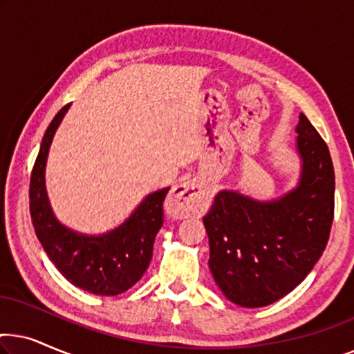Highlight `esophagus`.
Instances as JSON below:
<instances>
[{
	"instance_id": "1",
	"label": "esophagus",
	"mask_w": 354,
	"mask_h": 354,
	"mask_svg": "<svg viewBox=\"0 0 354 354\" xmlns=\"http://www.w3.org/2000/svg\"><path fill=\"white\" fill-rule=\"evenodd\" d=\"M207 201L206 188L196 180H183L172 188L167 198V209L172 216L185 217L196 214Z\"/></svg>"
}]
</instances>
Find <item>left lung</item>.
<instances>
[{
  "label": "left lung",
  "mask_w": 354,
  "mask_h": 354,
  "mask_svg": "<svg viewBox=\"0 0 354 354\" xmlns=\"http://www.w3.org/2000/svg\"><path fill=\"white\" fill-rule=\"evenodd\" d=\"M298 187L272 201L222 190L203 217L209 269L222 293L243 308L283 298L311 272L333 221L335 172L327 143L304 114L297 125Z\"/></svg>",
  "instance_id": "obj_1"
}]
</instances>
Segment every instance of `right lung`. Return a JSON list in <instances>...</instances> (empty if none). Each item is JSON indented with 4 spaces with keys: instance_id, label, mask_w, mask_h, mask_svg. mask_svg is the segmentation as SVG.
Segmentation results:
<instances>
[{
    "instance_id": "add662e5",
    "label": "right lung",
    "mask_w": 354,
    "mask_h": 354,
    "mask_svg": "<svg viewBox=\"0 0 354 354\" xmlns=\"http://www.w3.org/2000/svg\"><path fill=\"white\" fill-rule=\"evenodd\" d=\"M71 104L55 115L43 135L30 177V216L48 258L72 285L101 297L127 292L148 269L154 239L162 227V203L169 192L158 190L140 203L124 224L103 235H84L67 229L53 214L45 188L50 145Z\"/></svg>"
}]
</instances>
